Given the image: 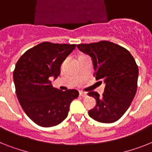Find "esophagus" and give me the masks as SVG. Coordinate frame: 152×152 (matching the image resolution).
<instances>
[{"label": "esophagus", "instance_id": "obj_1", "mask_svg": "<svg viewBox=\"0 0 152 152\" xmlns=\"http://www.w3.org/2000/svg\"><path fill=\"white\" fill-rule=\"evenodd\" d=\"M79 94H80V96H81V97H86V96H87V93H86V92H84V91H80Z\"/></svg>", "mask_w": 152, "mask_h": 152}]
</instances>
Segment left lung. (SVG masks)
<instances>
[{
    "label": "left lung",
    "instance_id": "1",
    "mask_svg": "<svg viewBox=\"0 0 152 152\" xmlns=\"http://www.w3.org/2000/svg\"><path fill=\"white\" fill-rule=\"evenodd\" d=\"M77 46L91 56L96 79L106 85L102 96L96 91L88 93L96 100L88 115L98 122H116L128 110L136 94L138 67L134 58L126 49L109 41Z\"/></svg>",
    "mask_w": 152,
    "mask_h": 152
}]
</instances>
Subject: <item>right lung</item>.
<instances>
[{
  "label": "right lung",
  "mask_w": 152,
  "mask_h": 152,
  "mask_svg": "<svg viewBox=\"0 0 152 152\" xmlns=\"http://www.w3.org/2000/svg\"><path fill=\"white\" fill-rule=\"evenodd\" d=\"M75 44L43 42L26 51L16 63L13 73L18 99L24 112L43 127L58 125L67 118L76 89L63 91L53 87L50 79L61 74V66Z\"/></svg>",
  "instance_id": "obj_1"
}]
</instances>
